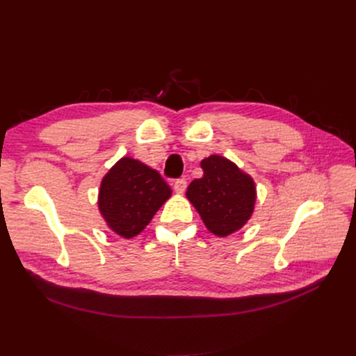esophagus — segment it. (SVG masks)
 <instances>
[{
  "label": "esophagus",
  "instance_id": "1",
  "mask_svg": "<svg viewBox=\"0 0 356 356\" xmlns=\"http://www.w3.org/2000/svg\"><path fill=\"white\" fill-rule=\"evenodd\" d=\"M185 188H187V181H185L184 178H179V179L174 181V190H175V193L182 194L185 191Z\"/></svg>",
  "mask_w": 356,
  "mask_h": 356
}]
</instances>
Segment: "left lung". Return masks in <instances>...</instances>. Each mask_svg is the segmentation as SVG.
I'll list each match as a JSON object with an SVG mask.
<instances>
[{"label":"left lung","instance_id":"obj_1","mask_svg":"<svg viewBox=\"0 0 356 356\" xmlns=\"http://www.w3.org/2000/svg\"><path fill=\"white\" fill-rule=\"evenodd\" d=\"M202 175L187 190V198L206 227L217 236L239 230L253 213L257 188L253 179L229 159L211 155L201 161Z\"/></svg>","mask_w":356,"mask_h":356}]
</instances>
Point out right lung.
<instances>
[{
	"mask_svg": "<svg viewBox=\"0 0 356 356\" xmlns=\"http://www.w3.org/2000/svg\"><path fill=\"white\" fill-rule=\"evenodd\" d=\"M171 194L158 171L124 156L101 181L98 209L114 233L130 239L149 225Z\"/></svg>",
	"mask_w": 356,
	"mask_h": 356,
	"instance_id": "right-lung-1",
	"label": "right lung"
}]
</instances>
